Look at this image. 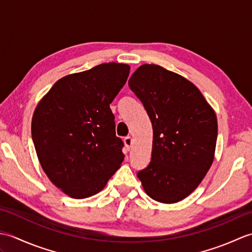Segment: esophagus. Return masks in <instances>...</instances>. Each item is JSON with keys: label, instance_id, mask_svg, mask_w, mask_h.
<instances>
[{"label": "esophagus", "instance_id": "obj_1", "mask_svg": "<svg viewBox=\"0 0 252 252\" xmlns=\"http://www.w3.org/2000/svg\"><path fill=\"white\" fill-rule=\"evenodd\" d=\"M123 142H125V145H126V147L127 148V151H130L132 145H133L132 137H131V136H126V137L125 138V141H123Z\"/></svg>", "mask_w": 252, "mask_h": 252}]
</instances>
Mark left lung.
<instances>
[{"label": "left lung", "instance_id": "1", "mask_svg": "<svg viewBox=\"0 0 252 252\" xmlns=\"http://www.w3.org/2000/svg\"><path fill=\"white\" fill-rule=\"evenodd\" d=\"M129 87L153 125L152 161L137 178L154 200H183L201 183L215 159L216 112L194 83L159 65L138 67Z\"/></svg>", "mask_w": 252, "mask_h": 252}]
</instances>
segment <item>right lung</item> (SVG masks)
<instances>
[{
    "mask_svg": "<svg viewBox=\"0 0 252 252\" xmlns=\"http://www.w3.org/2000/svg\"><path fill=\"white\" fill-rule=\"evenodd\" d=\"M129 73L126 63H106L68 74L35 107L31 133L37 159L69 197L97 194L125 159L109 105Z\"/></svg>",
    "mask_w": 252,
    "mask_h": 252,
    "instance_id": "add662e5",
    "label": "right lung"
}]
</instances>
